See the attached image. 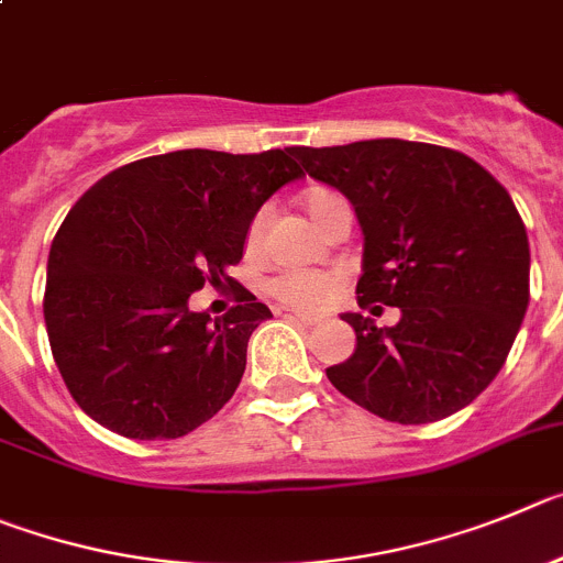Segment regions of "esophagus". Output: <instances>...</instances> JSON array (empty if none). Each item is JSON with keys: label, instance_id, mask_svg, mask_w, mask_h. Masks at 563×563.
<instances>
[{"label": "esophagus", "instance_id": "obj_1", "mask_svg": "<svg viewBox=\"0 0 563 563\" xmlns=\"http://www.w3.org/2000/svg\"><path fill=\"white\" fill-rule=\"evenodd\" d=\"M291 319H297V322H302V325H317L319 319L313 317V313H302V311H291L288 313Z\"/></svg>", "mask_w": 563, "mask_h": 563}]
</instances>
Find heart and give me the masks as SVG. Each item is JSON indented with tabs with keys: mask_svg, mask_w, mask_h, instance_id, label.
<instances>
[{
	"mask_svg": "<svg viewBox=\"0 0 563 563\" xmlns=\"http://www.w3.org/2000/svg\"><path fill=\"white\" fill-rule=\"evenodd\" d=\"M336 199L339 196L328 190V187H308L306 194H302V207H306L313 221H319ZM261 241L263 212H257L255 219L250 221V227H246V252H257ZM333 288H336V280L328 272L313 269H283L266 280V294H272L277 302H286V306L294 308H322L333 297Z\"/></svg>",
	"mask_w": 563,
	"mask_h": 563,
	"instance_id": "obj_1",
	"label": "heart"
}]
</instances>
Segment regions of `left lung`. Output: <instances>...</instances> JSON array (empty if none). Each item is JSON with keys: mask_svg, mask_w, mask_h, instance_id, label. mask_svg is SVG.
Instances as JSON below:
<instances>
[{"mask_svg": "<svg viewBox=\"0 0 563 563\" xmlns=\"http://www.w3.org/2000/svg\"><path fill=\"white\" fill-rule=\"evenodd\" d=\"M288 151L356 207L358 306L401 308L393 328L344 313L356 353L328 367L333 387L395 423L468 407L503 369L530 302L528 232L508 190L443 145L362 140Z\"/></svg>", "mask_w": 563, "mask_h": 563, "instance_id": "8db88e82", "label": "left lung"}]
</instances>
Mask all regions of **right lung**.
<instances>
[{"label": "right lung", "mask_w": 563, "mask_h": 563, "mask_svg": "<svg viewBox=\"0 0 563 563\" xmlns=\"http://www.w3.org/2000/svg\"><path fill=\"white\" fill-rule=\"evenodd\" d=\"M291 151L145 156L95 181L49 246L44 322L78 407L131 440H174L241 384L246 342L272 311L227 275L263 201L300 179ZM233 283L216 323L186 300Z\"/></svg>", "instance_id": "obj_1"}]
</instances>
